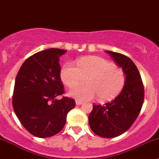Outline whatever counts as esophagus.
I'll return each mask as SVG.
<instances>
[{"mask_svg": "<svg viewBox=\"0 0 159 159\" xmlns=\"http://www.w3.org/2000/svg\"><path fill=\"white\" fill-rule=\"evenodd\" d=\"M75 103H76L77 105H82L83 102H81V101H79V100H76L75 101Z\"/></svg>", "mask_w": 159, "mask_h": 159, "instance_id": "obj_1", "label": "esophagus"}]
</instances>
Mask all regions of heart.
<instances>
[{
  "label": "heart",
  "mask_w": 159,
  "mask_h": 159,
  "mask_svg": "<svg viewBox=\"0 0 159 159\" xmlns=\"http://www.w3.org/2000/svg\"><path fill=\"white\" fill-rule=\"evenodd\" d=\"M76 66L66 63L61 70V79L69 88L81 84L86 78L87 84L78 86L69 91V95L78 100L87 101L98 95L107 100L121 91L125 84V75L121 68L97 56L84 57L75 61Z\"/></svg>",
  "instance_id": "obj_1"
}]
</instances>
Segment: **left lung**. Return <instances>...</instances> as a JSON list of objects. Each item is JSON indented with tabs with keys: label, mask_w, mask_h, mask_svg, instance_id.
I'll list each match as a JSON object with an SVG mask.
<instances>
[{
	"label": "left lung",
	"mask_w": 159,
	"mask_h": 159,
	"mask_svg": "<svg viewBox=\"0 0 159 159\" xmlns=\"http://www.w3.org/2000/svg\"><path fill=\"white\" fill-rule=\"evenodd\" d=\"M125 75L121 93L109 102L93 105L89 116L91 131L103 138H115L125 132L134 123L144 102V86L134 62L120 53L105 51Z\"/></svg>",
	"instance_id": "8db88e82"
}]
</instances>
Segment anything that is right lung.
Masks as SVG:
<instances>
[{
  "mask_svg": "<svg viewBox=\"0 0 159 159\" xmlns=\"http://www.w3.org/2000/svg\"><path fill=\"white\" fill-rule=\"evenodd\" d=\"M67 51L49 48L28 57L14 84L13 107L22 125L33 135L48 138L61 131L74 99L64 97L59 59Z\"/></svg>",
  "mask_w": 159,
  "mask_h": 159,
  "instance_id": "obj_1",
  "label": "right lung"
}]
</instances>
